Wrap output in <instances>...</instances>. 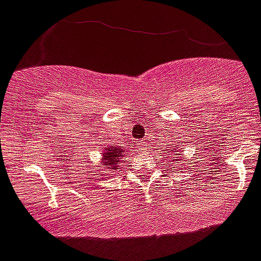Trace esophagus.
<instances>
[{
  "mask_svg": "<svg viewBox=\"0 0 261 261\" xmlns=\"http://www.w3.org/2000/svg\"><path fill=\"white\" fill-rule=\"evenodd\" d=\"M138 148L141 150V152H145L146 148H147V142H146V141H141V142L138 143Z\"/></svg>",
  "mask_w": 261,
  "mask_h": 261,
  "instance_id": "34e87169",
  "label": "esophagus"
}]
</instances>
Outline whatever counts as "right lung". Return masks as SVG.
I'll list each match as a JSON object with an SVG mask.
<instances>
[{
  "label": "right lung",
  "mask_w": 261,
  "mask_h": 261,
  "mask_svg": "<svg viewBox=\"0 0 261 261\" xmlns=\"http://www.w3.org/2000/svg\"><path fill=\"white\" fill-rule=\"evenodd\" d=\"M124 150L123 147H116V146H111V147L105 148V151L102 152V164L106 166H111L113 169H118L119 163L120 160L119 159L123 156ZM108 169V168H106Z\"/></svg>",
  "instance_id": "right-lung-1"
}]
</instances>
